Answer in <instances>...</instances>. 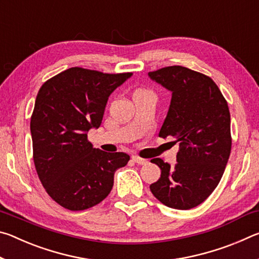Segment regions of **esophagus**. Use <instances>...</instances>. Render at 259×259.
Instances as JSON below:
<instances>
[{"label":"esophagus","instance_id":"obj_1","mask_svg":"<svg viewBox=\"0 0 259 259\" xmlns=\"http://www.w3.org/2000/svg\"><path fill=\"white\" fill-rule=\"evenodd\" d=\"M133 161L134 162H136V163L137 164H146L147 163V160L146 159H142V157H139V156H137V155H134L133 156Z\"/></svg>","mask_w":259,"mask_h":259}]
</instances>
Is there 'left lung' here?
Returning <instances> with one entry per match:
<instances>
[{"label":"left lung","instance_id":"obj_1","mask_svg":"<svg viewBox=\"0 0 259 259\" xmlns=\"http://www.w3.org/2000/svg\"><path fill=\"white\" fill-rule=\"evenodd\" d=\"M151 80L171 93V102L159 137L179 143L177 163L151 162L161 177L150 186L166 207L187 210L211 194L221 182L231 153V115L227 102L211 78L183 66L148 73Z\"/></svg>","mask_w":259,"mask_h":259}]
</instances>
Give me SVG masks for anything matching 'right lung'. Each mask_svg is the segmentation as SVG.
I'll use <instances>...</instances> for the list:
<instances>
[{
	"instance_id": "add662e5",
	"label": "right lung",
	"mask_w": 259,
	"mask_h": 259,
	"mask_svg": "<svg viewBox=\"0 0 259 259\" xmlns=\"http://www.w3.org/2000/svg\"><path fill=\"white\" fill-rule=\"evenodd\" d=\"M133 73L105 74L72 67L43 84L30 119L33 159L48 194L72 211L94 207L112 191L114 174L130 156L88 142L102 124L108 97Z\"/></svg>"
}]
</instances>
